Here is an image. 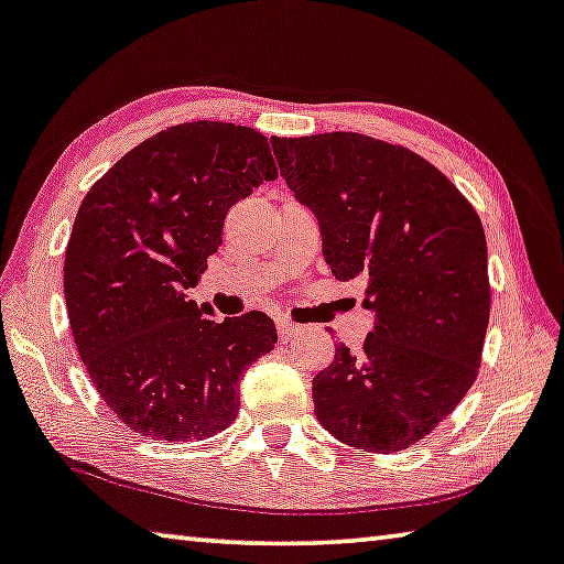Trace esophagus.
<instances>
[{"label": "esophagus", "mask_w": 564, "mask_h": 564, "mask_svg": "<svg viewBox=\"0 0 564 564\" xmlns=\"http://www.w3.org/2000/svg\"><path fill=\"white\" fill-rule=\"evenodd\" d=\"M276 333H280V340L282 343H290L292 337L300 335V325H294V323H290V319H284V317H276Z\"/></svg>", "instance_id": "34e87169"}]
</instances>
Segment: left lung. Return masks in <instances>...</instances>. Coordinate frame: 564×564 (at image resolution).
Listing matches in <instances>:
<instances>
[{
  "mask_svg": "<svg viewBox=\"0 0 564 564\" xmlns=\"http://www.w3.org/2000/svg\"><path fill=\"white\" fill-rule=\"evenodd\" d=\"M294 198L315 214L335 280L366 288L362 350L340 343L312 378L323 426L393 454L438 426L476 380L489 325L487 237L426 159L360 133L272 138Z\"/></svg>",
  "mask_w": 564,
  "mask_h": 564,
  "instance_id": "1",
  "label": "left lung"
}]
</instances>
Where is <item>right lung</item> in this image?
Returning <instances> with one entry per match:
<instances>
[{
	"label": "right lung",
	"instance_id": "1",
	"mask_svg": "<svg viewBox=\"0 0 564 564\" xmlns=\"http://www.w3.org/2000/svg\"><path fill=\"white\" fill-rule=\"evenodd\" d=\"M276 178L254 128L171 126L138 143L77 209L65 302L80 360L108 409L141 436L204 441L239 413V380L276 343L264 312L212 319L188 300L227 212Z\"/></svg>",
	"mask_w": 564,
	"mask_h": 564
}]
</instances>
